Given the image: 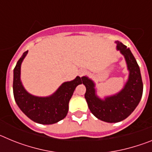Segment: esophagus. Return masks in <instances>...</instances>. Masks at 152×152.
Returning <instances> with one entry per match:
<instances>
[{"instance_id":"esophagus-1","label":"esophagus","mask_w":152,"mask_h":152,"mask_svg":"<svg viewBox=\"0 0 152 152\" xmlns=\"http://www.w3.org/2000/svg\"><path fill=\"white\" fill-rule=\"evenodd\" d=\"M85 73H86L85 70H80V72H79V75L81 77V76H83L84 75H85Z\"/></svg>"}]
</instances>
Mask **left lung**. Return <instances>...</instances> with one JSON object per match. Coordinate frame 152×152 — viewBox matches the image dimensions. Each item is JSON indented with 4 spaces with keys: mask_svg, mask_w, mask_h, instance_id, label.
<instances>
[{
    "mask_svg": "<svg viewBox=\"0 0 152 152\" xmlns=\"http://www.w3.org/2000/svg\"><path fill=\"white\" fill-rule=\"evenodd\" d=\"M116 50L123 55L129 72L128 79L122 90L115 94L100 98L97 95L96 84L88 76H83L86 87L84 97L90 110L97 119L107 123H119L128 117L139 105L143 92L140 68L129 48L121 42L116 41Z\"/></svg>",
    "mask_w": 152,
    "mask_h": 152,
    "instance_id": "8db88e82",
    "label": "left lung"
}]
</instances>
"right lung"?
Returning <instances> with one entry per match:
<instances>
[{"label":"right lung","mask_w":152,"mask_h":152,"mask_svg":"<svg viewBox=\"0 0 152 152\" xmlns=\"http://www.w3.org/2000/svg\"><path fill=\"white\" fill-rule=\"evenodd\" d=\"M28 53L25 52L13 69V91L19 108L35 123L50 125L65 118L68 112V103L75 88L82 84L79 76L74 80L65 81L52 94L38 96L31 94L25 89L21 81V64Z\"/></svg>","instance_id":"right-lung-1"}]
</instances>
